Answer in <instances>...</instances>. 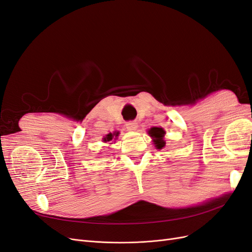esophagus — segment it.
Instances as JSON below:
<instances>
[{
	"instance_id": "esophagus-1",
	"label": "esophagus",
	"mask_w": 252,
	"mask_h": 252,
	"mask_svg": "<svg viewBox=\"0 0 252 252\" xmlns=\"http://www.w3.org/2000/svg\"><path fill=\"white\" fill-rule=\"evenodd\" d=\"M126 128H127V130H129V131H134V130H136V129H138V123H136V122H134V121H129L126 123Z\"/></svg>"
}]
</instances>
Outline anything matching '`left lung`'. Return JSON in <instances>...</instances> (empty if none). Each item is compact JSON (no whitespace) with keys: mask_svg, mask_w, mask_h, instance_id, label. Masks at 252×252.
<instances>
[{"mask_svg":"<svg viewBox=\"0 0 252 252\" xmlns=\"http://www.w3.org/2000/svg\"><path fill=\"white\" fill-rule=\"evenodd\" d=\"M149 133L151 134V136H155V138H156L155 142H156L157 147H158V149H161V148H163V147L165 146V142H164L163 139H162L163 136H164L165 131L163 130L162 128H158V127L151 128Z\"/></svg>","mask_w":252,"mask_h":252,"instance_id":"obj_1","label":"left lung"}]
</instances>
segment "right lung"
I'll return each instance as SVG.
<instances>
[{"label": "right lung", "mask_w": 252, "mask_h": 252, "mask_svg": "<svg viewBox=\"0 0 252 252\" xmlns=\"http://www.w3.org/2000/svg\"><path fill=\"white\" fill-rule=\"evenodd\" d=\"M119 135V132H114V133H108L107 135L105 136L104 138V142H110V141H112V140H116L117 139V136Z\"/></svg>", "instance_id": "obj_1"}]
</instances>
